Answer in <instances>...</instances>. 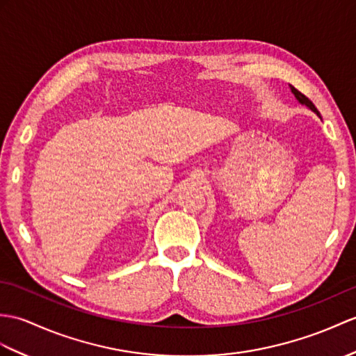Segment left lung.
Wrapping results in <instances>:
<instances>
[{
	"label": "left lung",
	"mask_w": 356,
	"mask_h": 356,
	"mask_svg": "<svg viewBox=\"0 0 356 356\" xmlns=\"http://www.w3.org/2000/svg\"><path fill=\"white\" fill-rule=\"evenodd\" d=\"M290 88H291V92L294 94V97L297 98V100H299V103H302V104H305V106H308L312 112H316V113L318 115V117H320V112L317 111V107L312 104V102L309 100L308 97H305V95L300 92V90H297L294 86H291V85H290ZM320 118H321V117H320Z\"/></svg>",
	"instance_id": "obj_1"
}]
</instances>
